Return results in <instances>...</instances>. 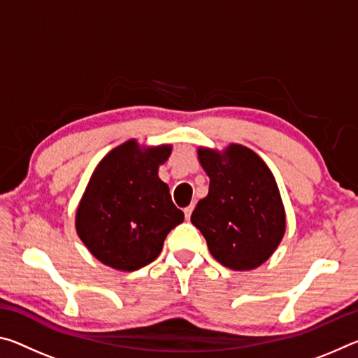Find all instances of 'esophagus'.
<instances>
[{"mask_svg":"<svg viewBox=\"0 0 358 358\" xmlns=\"http://www.w3.org/2000/svg\"><path fill=\"white\" fill-rule=\"evenodd\" d=\"M192 210H194V205H189V207H186V208H185V216H186V220H189V217H191V215H192Z\"/></svg>","mask_w":358,"mask_h":358,"instance_id":"34e87169","label":"esophagus"}]
</instances>
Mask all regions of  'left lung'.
<instances>
[{
	"label": "left lung",
	"instance_id": "1",
	"mask_svg": "<svg viewBox=\"0 0 358 358\" xmlns=\"http://www.w3.org/2000/svg\"><path fill=\"white\" fill-rule=\"evenodd\" d=\"M197 156L210 187L191 222L217 262L238 271L257 268L286 232V211L273 173L262 157L240 143L222 151L201 147Z\"/></svg>",
	"mask_w": 358,
	"mask_h": 358
}]
</instances>
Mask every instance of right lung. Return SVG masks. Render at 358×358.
Masks as SVG:
<instances>
[{
  "label": "right lung",
  "mask_w": 358,
  "mask_h": 358,
  "mask_svg": "<svg viewBox=\"0 0 358 358\" xmlns=\"http://www.w3.org/2000/svg\"><path fill=\"white\" fill-rule=\"evenodd\" d=\"M172 145L143 147L136 138L102 157L76 211L77 235L107 266L134 271L159 256L167 234L183 222L157 171Z\"/></svg>",
  "instance_id": "right-lung-1"
}]
</instances>
